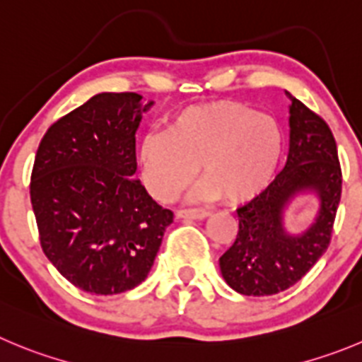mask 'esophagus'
<instances>
[{
	"label": "esophagus",
	"instance_id": "esophagus-1",
	"mask_svg": "<svg viewBox=\"0 0 362 362\" xmlns=\"http://www.w3.org/2000/svg\"><path fill=\"white\" fill-rule=\"evenodd\" d=\"M209 212L205 209H178L177 218L180 219H204Z\"/></svg>",
	"mask_w": 362,
	"mask_h": 362
}]
</instances>
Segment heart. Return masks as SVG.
Masks as SVG:
<instances>
[{
  "label": "heart",
  "instance_id": "1",
  "mask_svg": "<svg viewBox=\"0 0 362 362\" xmlns=\"http://www.w3.org/2000/svg\"><path fill=\"white\" fill-rule=\"evenodd\" d=\"M284 134L275 117L241 101H216L178 112L164 134H148L137 150L141 178L155 200L168 204L197 175V197L245 204L275 177Z\"/></svg>",
  "mask_w": 362,
  "mask_h": 362
}]
</instances>
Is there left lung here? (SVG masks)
<instances>
[{
    "label": "left lung",
    "mask_w": 362,
    "mask_h": 362,
    "mask_svg": "<svg viewBox=\"0 0 362 362\" xmlns=\"http://www.w3.org/2000/svg\"><path fill=\"white\" fill-rule=\"evenodd\" d=\"M288 162L275 180L238 209L235 241L219 257L223 279L246 296H269L295 286L327 252L332 239L341 173L336 139L322 116L288 94ZM313 188L320 198L315 225L302 236H289L281 227V211L296 192Z\"/></svg>",
    "instance_id": "1"
}]
</instances>
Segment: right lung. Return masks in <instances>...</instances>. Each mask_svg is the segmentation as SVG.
<instances>
[{
  "label": "right lung",
  "instance_id": "1",
  "mask_svg": "<svg viewBox=\"0 0 362 362\" xmlns=\"http://www.w3.org/2000/svg\"><path fill=\"white\" fill-rule=\"evenodd\" d=\"M141 96L101 93L57 119L37 150L30 198L44 255L73 286L117 295L150 273L173 212L135 180Z\"/></svg>",
  "mask_w": 362,
  "mask_h": 362
}]
</instances>
